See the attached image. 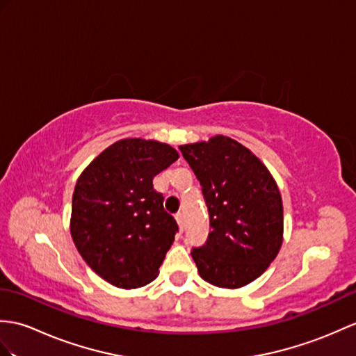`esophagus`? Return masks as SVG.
Instances as JSON below:
<instances>
[{
	"label": "esophagus",
	"instance_id": "34e87169",
	"mask_svg": "<svg viewBox=\"0 0 356 356\" xmlns=\"http://www.w3.org/2000/svg\"><path fill=\"white\" fill-rule=\"evenodd\" d=\"M176 221H177V225H179V227H180V230L184 229V212H177V213H176Z\"/></svg>",
	"mask_w": 356,
	"mask_h": 356
}]
</instances>
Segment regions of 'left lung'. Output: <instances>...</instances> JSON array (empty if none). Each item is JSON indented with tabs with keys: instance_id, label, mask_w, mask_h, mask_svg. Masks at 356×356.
Instances as JSON below:
<instances>
[{
	"instance_id": "1",
	"label": "left lung",
	"mask_w": 356,
	"mask_h": 356,
	"mask_svg": "<svg viewBox=\"0 0 356 356\" xmlns=\"http://www.w3.org/2000/svg\"><path fill=\"white\" fill-rule=\"evenodd\" d=\"M179 148L200 181L209 212L208 239L191 252L198 275L220 288L253 282L282 245L284 208L275 179L232 138L217 135Z\"/></svg>"
}]
</instances>
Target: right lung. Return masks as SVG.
I'll return each mask as SVG.
<instances>
[{"label": "right lung", "instance_id": "add662e5", "mask_svg": "<svg viewBox=\"0 0 356 356\" xmlns=\"http://www.w3.org/2000/svg\"><path fill=\"white\" fill-rule=\"evenodd\" d=\"M179 159L168 144L139 138L107 147L81 172L72 194L71 236L81 258L118 288L158 276L179 230L153 177Z\"/></svg>", "mask_w": 356, "mask_h": 356}]
</instances>
